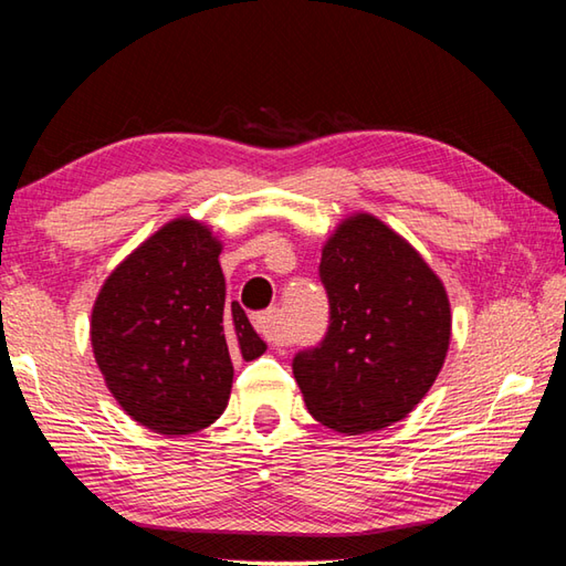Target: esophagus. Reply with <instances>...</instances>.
<instances>
[{"mask_svg":"<svg viewBox=\"0 0 566 566\" xmlns=\"http://www.w3.org/2000/svg\"><path fill=\"white\" fill-rule=\"evenodd\" d=\"M254 328L260 331V336L268 343H274V346H280V343H282L280 312H276V308H270V312L254 316Z\"/></svg>","mask_w":566,"mask_h":566,"instance_id":"1","label":"esophagus"}]
</instances>
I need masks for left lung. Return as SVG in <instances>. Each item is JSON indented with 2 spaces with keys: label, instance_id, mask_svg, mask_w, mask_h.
<instances>
[{
  "label": "left lung",
  "instance_id": "8db88e82",
  "mask_svg": "<svg viewBox=\"0 0 566 566\" xmlns=\"http://www.w3.org/2000/svg\"><path fill=\"white\" fill-rule=\"evenodd\" d=\"M318 272L331 326L318 348L294 358L308 415L343 434L400 422L444 368V282L400 232L363 210L331 232Z\"/></svg>",
  "mask_w": 566,
  "mask_h": 566
}]
</instances>
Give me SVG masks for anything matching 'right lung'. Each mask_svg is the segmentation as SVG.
Listing matches in <instances>:
<instances>
[{
    "label": "right lung",
    "instance_id": "add662e5",
    "mask_svg": "<svg viewBox=\"0 0 566 566\" xmlns=\"http://www.w3.org/2000/svg\"><path fill=\"white\" fill-rule=\"evenodd\" d=\"M223 242L179 216L109 272L91 314L93 356L117 405L164 437H186L226 412L232 353L268 350L238 302H226Z\"/></svg>",
    "mask_w": 566,
    "mask_h": 566
}]
</instances>
